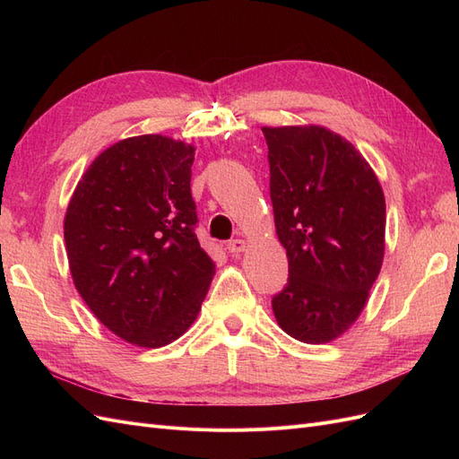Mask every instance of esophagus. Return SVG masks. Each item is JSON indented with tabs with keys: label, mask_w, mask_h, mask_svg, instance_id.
<instances>
[{
	"label": "esophagus",
	"mask_w": 459,
	"mask_h": 459,
	"mask_svg": "<svg viewBox=\"0 0 459 459\" xmlns=\"http://www.w3.org/2000/svg\"><path fill=\"white\" fill-rule=\"evenodd\" d=\"M247 248V241L245 239H231L230 243H228V251L231 253V255H239V253H243Z\"/></svg>",
	"instance_id": "34e87169"
}]
</instances>
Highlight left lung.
Masks as SVG:
<instances>
[{
  "mask_svg": "<svg viewBox=\"0 0 459 459\" xmlns=\"http://www.w3.org/2000/svg\"><path fill=\"white\" fill-rule=\"evenodd\" d=\"M289 281L272 300L287 335L325 344L354 325L385 256L386 208L369 162L325 126H264Z\"/></svg>",
  "mask_w": 459,
  "mask_h": 459,
  "instance_id": "1",
  "label": "left lung"
}]
</instances>
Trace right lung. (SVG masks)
Returning <instances> with one entry per match:
<instances>
[{
    "label": "right lung",
    "instance_id": "right-lung-1",
    "mask_svg": "<svg viewBox=\"0 0 459 459\" xmlns=\"http://www.w3.org/2000/svg\"><path fill=\"white\" fill-rule=\"evenodd\" d=\"M195 147L169 135L120 140L82 174L63 221L68 268L117 337L160 349L195 322L216 272L197 241Z\"/></svg>",
    "mask_w": 459,
    "mask_h": 459
}]
</instances>
